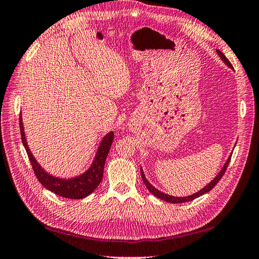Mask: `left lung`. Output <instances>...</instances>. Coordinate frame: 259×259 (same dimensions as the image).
<instances>
[{
    "instance_id": "left-lung-1",
    "label": "left lung",
    "mask_w": 259,
    "mask_h": 259,
    "mask_svg": "<svg viewBox=\"0 0 259 259\" xmlns=\"http://www.w3.org/2000/svg\"><path fill=\"white\" fill-rule=\"evenodd\" d=\"M216 52H217V54L220 55V57H221V59H222V61H223L224 63H225V64H226L228 67H233V65L231 64V62H229V61L227 60V57H226L225 55H224V54L222 53V52H221L220 50H217ZM231 157H232V155H229V157L227 158L226 163L224 164L223 168L220 170V173H218V174L216 175V177H215L214 180H212V181H211L209 184H207V185H206L204 188L199 189V191H198L197 193L192 194V195H189V196H185V197H177V196H171V195L165 194V193H163V192L158 191V189L155 188V187L152 185V184L147 181V178L145 177V174H144V171H143V168H142V167H141V174H142L143 182H144V184H145L146 188L148 189L149 193H151V194H153V195H154V196H156V197H158V198H160V199H163V200H165V202L173 203V204L186 203V202H189V200H193V199H195V198H197V197H199V196H202V195H204V194H206V193H208L211 188H214V187H215L216 184L221 181V178L223 177V175L225 174L226 168L228 167L229 160H231Z\"/></svg>"
}]
</instances>
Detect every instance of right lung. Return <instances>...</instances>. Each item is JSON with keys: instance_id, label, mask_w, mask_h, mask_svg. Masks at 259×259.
<instances>
[{"instance_id": "1", "label": "right lung", "mask_w": 259, "mask_h": 259, "mask_svg": "<svg viewBox=\"0 0 259 259\" xmlns=\"http://www.w3.org/2000/svg\"><path fill=\"white\" fill-rule=\"evenodd\" d=\"M20 130L23 145H24L28 159L32 164L34 174L37 177L38 182L42 185L53 192L59 196L71 198V199H82L90 194L93 193L96 187L100 185L103 178V171H104V165L107 157V154L110 152L112 143L114 140V133L110 132L102 139L100 146L97 148L95 157L92 162L88 170H85L83 174L75 176L73 178H60L49 174L41 165L37 163L35 157L33 156L30 147L27 145L24 133V126H23L22 116L20 115Z\"/></svg>"}]
</instances>
